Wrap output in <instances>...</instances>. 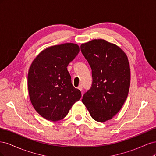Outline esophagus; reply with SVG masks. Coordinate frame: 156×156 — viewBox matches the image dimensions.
Returning a JSON list of instances; mask_svg holds the SVG:
<instances>
[{
    "label": "esophagus",
    "mask_w": 156,
    "mask_h": 156,
    "mask_svg": "<svg viewBox=\"0 0 156 156\" xmlns=\"http://www.w3.org/2000/svg\"><path fill=\"white\" fill-rule=\"evenodd\" d=\"M78 89L79 90H81V91L83 90V87H82L81 84H80V85L78 87Z\"/></svg>",
    "instance_id": "34e87169"
}]
</instances>
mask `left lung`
I'll use <instances>...</instances> for the list:
<instances>
[{"instance_id": "obj_1", "label": "left lung", "mask_w": 156, "mask_h": 156, "mask_svg": "<svg viewBox=\"0 0 156 156\" xmlns=\"http://www.w3.org/2000/svg\"><path fill=\"white\" fill-rule=\"evenodd\" d=\"M81 53L92 69V87L82 102L97 122H104L116 115L128 95L130 68L119 46L102 39L81 45Z\"/></svg>"}]
</instances>
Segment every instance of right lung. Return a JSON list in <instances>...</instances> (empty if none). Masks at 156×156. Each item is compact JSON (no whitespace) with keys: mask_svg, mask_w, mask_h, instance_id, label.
<instances>
[{"mask_svg":"<svg viewBox=\"0 0 156 156\" xmlns=\"http://www.w3.org/2000/svg\"><path fill=\"white\" fill-rule=\"evenodd\" d=\"M79 52V47L72 43L51 46L42 51L31 64L27 81L30 100L46 120L63 119L81 97L67 69Z\"/></svg>","mask_w":156,"mask_h":156,"instance_id":"1","label":"right lung"}]
</instances>
